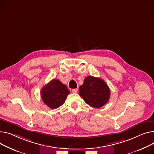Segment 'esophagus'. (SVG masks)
I'll return each instance as SVG.
<instances>
[{
    "label": "esophagus",
    "instance_id": "1",
    "mask_svg": "<svg viewBox=\"0 0 154 154\" xmlns=\"http://www.w3.org/2000/svg\"><path fill=\"white\" fill-rule=\"evenodd\" d=\"M72 91L73 93H77V91H78V89H77V88H74V89H72Z\"/></svg>",
    "mask_w": 154,
    "mask_h": 154
}]
</instances>
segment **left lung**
I'll return each instance as SVG.
<instances>
[{
	"mask_svg": "<svg viewBox=\"0 0 154 154\" xmlns=\"http://www.w3.org/2000/svg\"><path fill=\"white\" fill-rule=\"evenodd\" d=\"M79 95L89 106L100 108L105 105L110 97V90L102 79L88 76L79 87Z\"/></svg>",
	"mask_w": 154,
	"mask_h": 154,
	"instance_id": "obj_1",
	"label": "left lung"
}]
</instances>
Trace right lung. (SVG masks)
Instances as JSON below:
<instances>
[{"label": "right lung", "instance_id": "1", "mask_svg": "<svg viewBox=\"0 0 154 154\" xmlns=\"http://www.w3.org/2000/svg\"><path fill=\"white\" fill-rule=\"evenodd\" d=\"M70 91L59 80L53 79L41 90V96L44 103L51 109L63 105Z\"/></svg>", "mask_w": 154, "mask_h": 154}]
</instances>
